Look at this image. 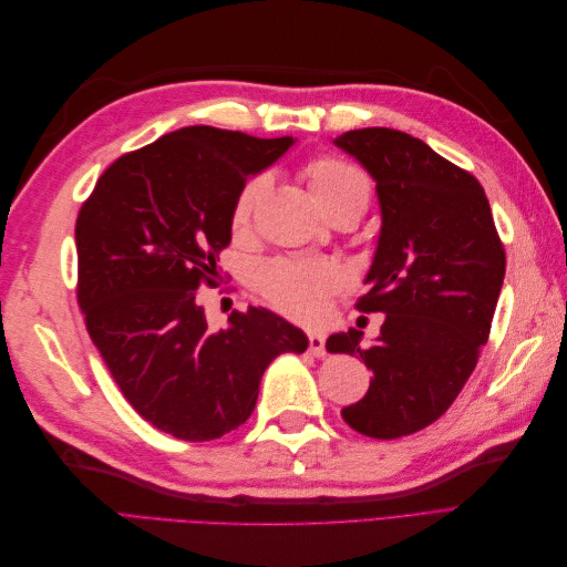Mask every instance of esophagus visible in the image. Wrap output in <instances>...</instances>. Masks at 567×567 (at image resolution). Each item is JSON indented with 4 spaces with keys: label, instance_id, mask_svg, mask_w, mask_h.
<instances>
[{
    "label": "esophagus",
    "instance_id": "34e87169",
    "mask_svg": "<svg viewBox=\"0 0 567 567\" xmlns=\"http://www.w3.org/2000/svg\"><path fill=\"white\" fill-rule=\"evenodd\" d=\"M307 340H310V352L315 357H323L326 354V336L321 331H312L310 336H307Z\"/></svg>",
    "mask_w": 567,
    "mask_h": 567
}]
</instances>
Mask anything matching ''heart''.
<instances>
[{"label":"heart","instance_id":"heart-1","mask_svg":"<svg viewBox=\"0 0 567 567\" xmlns=\"http://www.w3.org/2000/svg\"><path fill=\"white\" fill-rule=\"evenodd\" d=\"M302 173L323 213L354 208L364 215L369 208V182L362 175V169L346 158L321 156L307 163ZM267 184V175H257L248 179L241 186V192L236 194L231 205V227L236 231L248 227L250 215L257 200L265 194ZM255 284L260 288V293L284 315L298 321H315L323 312L326 298L338 288L340 277L336 267L323 262L274 260L257 269Z\"/></svg>","mask_w":567,"mask_h":567}]
</instances>
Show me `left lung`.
<instances>
[{
	"mask_svg": "<svg viewBox=\"0 0 567 567\" xmlns=\"http://www.w3.org/2000/svg\"><path fill=\"white\" fill-rule=\"evenodd\" d=\"M375 179L383 227L369 293L357 310L383 312L381 336L326 340L329 352L359 354L373 373L342 419L375 440L404 437L437 421L477 364L502 293L506 252L480 182L425 142L390 127L340 134Z\"/></svg>",
	"mask_w": 567,
	"mask_h": 567,
	"instance_id": "8db88e82",
	"label": "left lung"
}]
</instances>
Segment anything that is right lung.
I'll list each match as a JSON object with an SVG mask.
<instances>
[{
  "mask_svg": "<svg viewBox=\"0 0 567 567\" xmlns=\"http://www.w3.org/2000/svg\"><path fill=\"white\" fill-rule=\"evenodd\" d=\"M293 136L182 127L120 156L75 221L78 302L120 392L158 431L217 440L252 414L265 369L307 336L265 307L210 331L198 286H215L231 205Z\"/></svg>",
  "mask_w": 567,
  "mask_h": 567,
  "instance_id": "right-lung-1",
  "label": "right lung"
}]
</instances>
